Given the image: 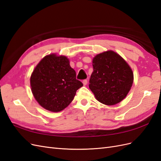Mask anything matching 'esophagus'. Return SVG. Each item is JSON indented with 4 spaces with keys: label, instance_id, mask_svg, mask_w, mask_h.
Instances as JSON below:
<instances>
[{
    "label": "esophagus",
    "instance_id": "esophagus-1",
    "mask_svg": "<svg viewBox=\"0 0 161 161\" xmlns=\"http://www.w3.org/2000/svg\"><path fill=\"white\" fill-rule=\"evenodd\" d=\"M82 84H83L84 86L86 85V84H87V80H82Z\"/></svg>",
    "mask_w": 161,
    "mask_h": 161
}]
</instances>
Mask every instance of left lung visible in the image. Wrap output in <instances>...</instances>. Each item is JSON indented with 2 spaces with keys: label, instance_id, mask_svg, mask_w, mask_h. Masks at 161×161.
<instances>
[{
  "label": "left lung",
  "instance_id": "left-lung-1",
  "mask_svg": "<svg viewBox=\"0 0 161 161\" xmlns=\"http://www.w3.org/2000/svg\"><path fill=\"white\" fill-rule=\"evenodd\" d=\"M92 67L89 86L97 101L114 105L127 96L133 84L134 74L118 53L108 50L96 55L92 59Z\"/></svg>",
  "mask_w": 161,
  "mask_h": 161
}]
</instances>
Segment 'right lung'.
<instances>
[{
  "label": "right lung",
  "instance_id": "obj_1",
  "mask_svg": "<svg viewBox=\"0 0 161 161\" xmlns=\"http://www.w3.org/2000/svg\"><path fill=\"white\" fill-rule=\"evenodd\" d=\"M34 98L43 108L59 112L69 105L82 83L65 56L51 53L43 58L30 77Z\"/></svg>",
  "mask_w": 161,
  "mask_h": 161
}]
</instances>
